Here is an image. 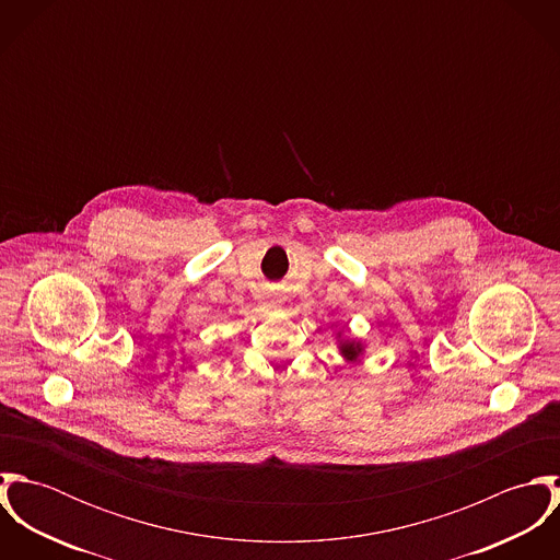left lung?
Instances as JSON below:
<instances>
[{
  "instance_id": "8db88e82",
  "label": "left lung",
  "mask_w": 560,
  "mask_h": 560,
  "mask_svg": "<svg viewBox=\"0 0 560 560\" xmlns=\"http://www.w3.org/2000/svg\"><path fill=\"white\" fill-rule=\"evenodd\" d=\"M336 342H338V353L342 355V360L347 364H353V362H360V358L364 355L366 351V345L358 338H351V336H342V331L336 334Z\"/></svg>"
}]
</instances>
